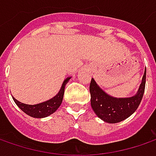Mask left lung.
<instances>
[{"label": "left lung", "mask_w": 156, "mask_h": 156, "mask_svg": "<svg viewBox=\"0 0 156 156\" xmlns=\"http://www.w3.org/2000/svg\"><path fill=\"white\" fill-rule=\"evenodd\" d=\"M146 83V69L136 94L128 98H115L105 93L92 78L89 92L91 107L97 116L105 122L117 123L129 118L141 103Z\"/></svg>", "instance_id": "left-lung-1"}]
</instances>
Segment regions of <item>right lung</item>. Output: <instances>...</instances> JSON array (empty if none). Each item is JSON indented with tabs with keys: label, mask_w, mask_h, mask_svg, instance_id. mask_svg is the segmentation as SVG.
I'll use <instances>...</instances> for the list:
<instances>
[{
	"label": "right lung",
	"mask_w": 156,
	"mask_h": 156,
	"mask_svg": "<svg viewBox=\"0 0 156 156\" xmlns=\"http://www.w3.org/2000/svg\"><path fill=\"white\" fill-rule=\"evenodd\" d=\"M70 78L71 77H68L67 79H65L60 91L58 92L55 96H54L52 99L48 100V101H46L44 102L35 105H28L20 102L19 101H17L14 97H13V99L15 101V104L29 116H32L34 118H44V117L48 116L53 113H55L62 104L65 86L69 82Z\"/></svg>",
	"instance_id": "obj_1"
}]
</instances>
